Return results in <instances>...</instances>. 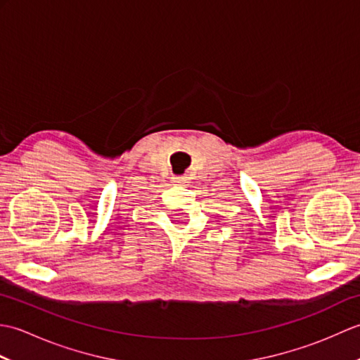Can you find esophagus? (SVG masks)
Masks as SVG:
<instances>
[{
  "mask_svg": "<svg viewBox=\"0 0 360 360\" xmlns=\"http://www.w3.org/2000/svg\"><path fill=\"white\" fill-rule=\"evenodd\" d=\"M173 181L174 182H179V184H186V182L188 181V178H187V176H174Z\"/></svg>",
  "mask_w": 360,
  "mask_h": 360,
  "instance_id": "obj_1",
  "label": "esophagus"
}]
</instances>
